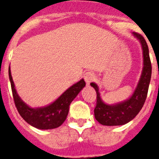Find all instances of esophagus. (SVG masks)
Segmentation results:
<instances>
[{"mask_svg": "<svg viewBox=\"0 0 159 159\" xmlns=\"http://www.w3.org/2000/svg\"><path fill=\"white\" fill-rule=\"evenodd\" d=\"M84 80L86 81V83L89 84L90 82L95 80L96 76H95V74L93 73V72H86L84 74Z\"/></svg>", "mask_w": 159, "mask_h": 159, "instance_id": "obj_1", "label": "esophagus"}]
</instances>
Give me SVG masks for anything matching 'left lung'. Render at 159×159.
Segmentation results:
<instances>
[{
	"instance_id": "left-lung-1",
	"label": "left lung",
	"mask_w": 159,
	"mask_h": 159,
	"mask_svg": "<svg viewBox=\"0 0 159 159\" xmlns=\"http://www.w3.org/2000/svg\"><path fill=\"white\" fill-rule=\"evenodd\" d=\"M132 34L141 44L144 64L141 75L133 94L125 101L115 104H107L100 96L98 86L95 83L90 84L97 93V104L94 108L95 119L103 125H125L136 116L146 100L152 74L148 48L144 37L137 33Z\"/></svg>"
}]
</instances>
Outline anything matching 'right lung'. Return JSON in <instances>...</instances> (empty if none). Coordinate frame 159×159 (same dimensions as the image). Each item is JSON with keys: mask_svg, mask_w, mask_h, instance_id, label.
<instances>
[{"mask_svg": "<svg viewBox=\"0 0 159 159\" xmlns=\"http://www.w3.org/2000/svg\"><path fill=\"white\" fill-rule=\"evenodd\" d=\"M9 78L16 108L22 118L29 125L40 130H50L59 127L63 124L69 112L70 102L85 86L84 79L73 84L51 104L41 107H31L20 98L15 88L11 69Z\"/></svg>", "mask_w": 159, "mask_h": 159, "instance_id": "add662e5", "label": "right lung"}]
</instances>
